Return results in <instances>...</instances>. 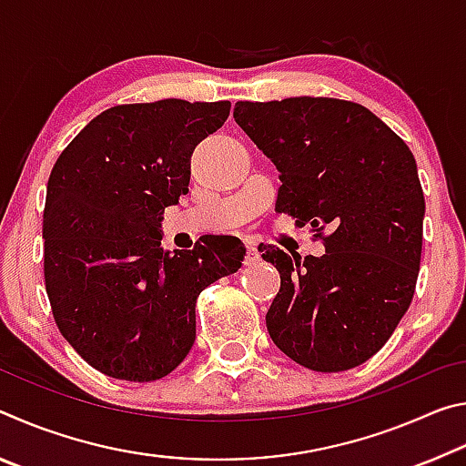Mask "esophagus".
Returning a JSON list of instances; mask_svg holds the SVG:
<instances>
[{"label":"esophagus","mask_w":466,"mask_h":466,"mask_svg":"<svg viewBox=\"0 0 466 466\" xmlns=\"http://www.w3.org/2000/svg\"><path fill=\"white\" fill-rule=\"evenodd\" d=\"M258 261V248L255 242H247V257H244V265H255Z\"/></svg>","instance_id":"esophagus-1"}]
</instances>
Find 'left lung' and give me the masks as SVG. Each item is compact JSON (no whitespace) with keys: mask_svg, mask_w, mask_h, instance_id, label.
I'll return each instance as SVG.
<instances>
[{"mask_svg":"<svg viewBox=\"0 0 466 466\" xmlns=\"http://www.w3.org/2000/svg\"><path fill=\"white\" fill-rule=\"evenodd\" d=\"M234 121L279 170L275 209L325 244L304 258L263 248L281 278L265 317L273 343L314 372L364 364L405 317L420 275L425 199L411 149L339 98L236 102Z\"/></svg>","mask_w":466,"mask_h":466,"instance_id":"8db88e82","label":"left lung"}]
</instances>
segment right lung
Returning a JSON list of instances; mask_svg holds the SVG:
<instances>
[{"mask_svg": "<svg viewBox=\"0 0 466 466\" xmlns=\"http://www.w3.org/2000/svg\"><path fill=\"white\" fill-rule=\"evenodd\" d=\"M230 102L119 105L77 133L51 170L43 216L45 286L61 335L110 378L168 376L195 343L201 291L240 269L236 236L164 250V209L188 193L191 154Z\"/></svg>", "mask_w": 466, "mask_h": 466, "instance_id": "1", "label": "right lung"}]
</instances>
